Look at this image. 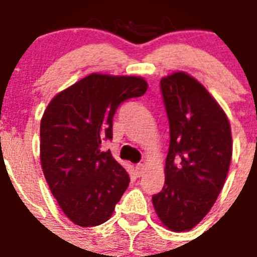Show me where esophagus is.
Here are the masks:
<instances>
[{"instance_id":"34e87169","label":"esophagus","mask_w":257,"mask_h":257,"mask_svg":"<svg viewBox=\"0 0 257 257\" xmlns=\"http://www.w3.org/2000/svg\"><path fill=\"white\" fill-rule=\"evenodd\" d=\"M144 171H146V164H137L136 166V175L137 176H143V174H144Z\"/></svg>"}]
</instances>
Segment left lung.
<instances>
[{
	"label": "left lung",
	"instance_id": "1",
	"mask_svg": "<svg viewBox=\"0 0 257 257\" xmlns=\"http://www.w3.org/2000/svg\"><path fill=\"white\" fill-rule=\"evenodd\" d=\"M170 122L163 190L152 197L160 222L187 232L210 211L224 187L233 142L228 115L214 97L187 72L160 81Z\"/></svg>",
	"mask_w": 257,
	"mask_h": 257
}]
</instances>
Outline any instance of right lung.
<instances>
[{
	"label": "right lung",
	"instance_id": "obj_1",
	"mask_svg": "<svg viewBox=\"0 0 257 257\" xmlns=\"http://www.w3.org/2000/svg\"><path fill=\"white\" fill-rule=\"evenodd\" d=\"M147 89L143 76L94 72L56 94L44 110L40 163L51 193L75 225L103 224L128 189V172L101 143L111 139L120 103Z\"/></svg>",
	"mask_w": 257,
	"mask_h": 257
}]
</instances>
